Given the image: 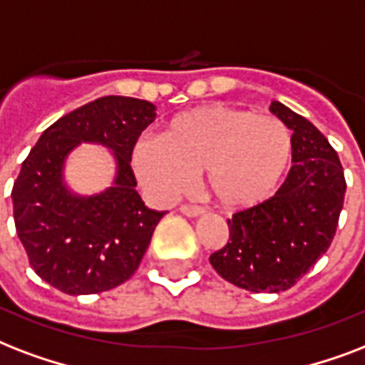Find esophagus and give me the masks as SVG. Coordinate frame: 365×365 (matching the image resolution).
<instances>
[{"mask_svg": "<svg viewBox=\"0 0 365 365\" xmlns=\"http://www.w3.org/2000/svg\"><path fill=\"white\" fill-rule=\"evenodd\" d=\"M180 213L194 219V217H200V215H203V209L197 207V205H180Z\"/></svg>", "mask_w": 365, "mask_h": 365, "instance_id": "34e87169", "label": "esophagus"}]
</instances>
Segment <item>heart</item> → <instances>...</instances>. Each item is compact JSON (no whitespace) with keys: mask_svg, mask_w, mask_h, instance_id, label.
Returning a JSON list of instances; mask_svg holds the SVG:
<instances>
[{"mask_svg":"<svg viewBox=\"0 0 365 365\" xmlns=\"http://www.w3.org/2000/svg\"><path fill=\"white\" fill-rule=\"evenodd\" d=\"M291 158L293 138L284 121L213 103L173 115L162 138H138L131 165L160 200L179 196L203 169L209 197L221 209L242 211L274 196Z\"/></svg>","mask_w":365,"mask_h":365,"instance_id":"obj_1","label":"heart"}]
</instances>
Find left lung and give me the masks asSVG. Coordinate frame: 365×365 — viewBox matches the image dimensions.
Returning a JSON list of instances; mask_svg holds the SVG:
<instances>
[{
    "instance_id": "obj_1",
    "label": "left lung",
    "mask_w": 365,
    "mask_h": 365,
    "mask_svg": "<svg viewBox=\"0 0 365 365\" xmlns=\"http://www.w3.org/2000/svg\"><path fill=\"white\" fill-rule=\"evenodd\" d=\"M270 112L293 131L287 179L267 202L232 215L228 244L209 257L227 282L253 293L289 289L309 272L331 245L346 190L337 152L314 123L278 101Z\"/></svg>"
}]
</instances>
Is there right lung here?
Instances as JSON below:
<instances>
[{"mask_svg": "<svg viewBox=\"0 0 365 365\" xmlns=\"http://www.w3.org/2000/svg\"><path fill=\"white\" fill-rule=\"evenodd\" d=\"M156 120V106L133 97H103L47 127L13 185L16 234L39 278L68 295L103 293L131 278L168 211L146 207L137 192L131 150ZM81 142L110 150L113 185L97 195L67 186V156Z\"/></svg>", "mask_w": 365, "mask_h": 365, "instance_id": "obj_1", "label": "right lung"}]
</instances>
